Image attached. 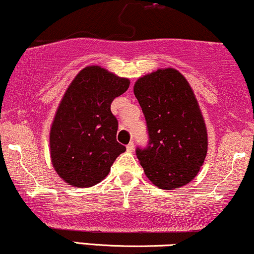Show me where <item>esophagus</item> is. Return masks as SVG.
Segmentation results:
<instances>
[{"label": "esophagus", "instance_id": "esophagus-1", "mask_svg": "<svg viewBox=\"0 0 254 254\" xmlns=\"http://www.w3.org/2000/svg\"><path fill=\"white\" fill-rule=\"evenodd\" d=\"M127 152H132V151L134 150V144H133V142H130L129 144H127Z\"/></svg>", "mask_w": 254, "mask_h": 254}]
</instances>
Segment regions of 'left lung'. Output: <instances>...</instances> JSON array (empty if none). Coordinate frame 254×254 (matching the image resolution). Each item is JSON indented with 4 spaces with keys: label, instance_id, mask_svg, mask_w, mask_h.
<instances>
[{
    "label": "left lung",
    "instance_id": "obj_1",
    "mask_svg": "<svg viewBox=\"0 0 254 254\" xmlns=\"http://www.w3.org/2000/svg\"><path fill=\"white\" fill-rule=\"evenodd\" d=\"M133 92L146 121L149 142L136 149L146 177L160 189L193 179L207 152V133L193 91L177 70L140 77Z\"/></svg>",
    "mask_w": 254,
    "mask_h": 254
}]
</instances>
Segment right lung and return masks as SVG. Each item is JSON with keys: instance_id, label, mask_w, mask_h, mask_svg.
I'll return each mask as SVG.
<instances>
[{"instance_id": "1", "label": "right lung", "mask_w": 254, "mask_h": 254, "mask_svg": "<svg viewBox=\"0 0 254 254\" xmlns=\"http://www.w3.org/2000/svg\"><path fill=\"white\" fill-rule=\"evenodd\" d=\"M101 66H86L64 94L50 130V155L56 172L76 188H89L107 177L127 147L117 142L115 98L129 88Z\"/></svg>"}]
</instances>
